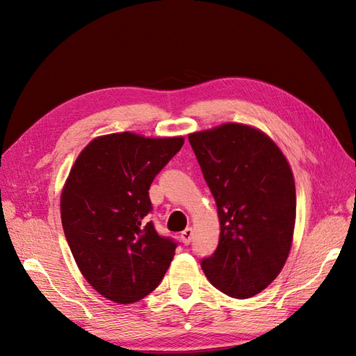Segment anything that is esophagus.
I'll return each instance as SVG.
<instances>
[{
	"label": "esophagus",
	"instance_id": "esophagus-1",
	"mask_svg": "<svg viewBox=\"0 0 356 356\" xmlns=\"http://www.w3.org/2000/svg\"><path fill=\"white\" fill-rule=\"evenodd\" d=\"M193 228H186L185 231H182V234H180V238H182L184 245H190L191 240H193Z\"/></svg>",
	"mask_w": 356,
	"mask_h": 356
}]
</instances>
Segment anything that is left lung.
I'll use <instances>...</instances> for the list:
<instances>
[{"label":"left lung","instance_id":"left-lung-1","mask_svg":"<svg viewBox=\"0 0 356 356\" xmlns=\"http://www.w3.org/2000/svg\"><path fill=\"white\" fill-rule=\"evenodd\" d=\"M188 139L220 218L218 245L202 269L218 291L251 298L274 282L291 251V166L266 134L248 125L225 124Z\"/></svg>","mask_w":356,"mask_h":356}]
</instances>
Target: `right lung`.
Here are the masks:
<instances>
[{
	"label": "right lung",
	"mask_w": 356,
	"mask_h": 356,
	"mask_svg": "<svg viewBox=\"0 0 356 356\" xmlns=\"http://www.w3.org/2000/svg\"><path fill=\"white\" fill-rule=\"evenodd\" d=\"M184 138L116 133L82 149L61 195L63 228L87 282L102 297L128 305L162 282L177 241L148 220L149 186L179 153Z\"/></svg>",
	"instance_id": "right-lung-1"
}]
</instances>
